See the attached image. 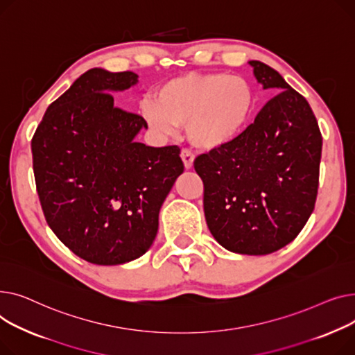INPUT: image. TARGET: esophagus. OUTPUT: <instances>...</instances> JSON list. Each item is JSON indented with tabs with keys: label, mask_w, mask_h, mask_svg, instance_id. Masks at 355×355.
<instances>
[{
	"label": "esophagus",
	"mask_w": 355,
	"mask_h": 355,
	"mask_svg": "<svg viewBox=\"0 0 355 355\" xmlns=\"http://www.w3.org/2000/svg\"><path fill=\"white\" fill-rule=\"evenodd\" d=\"M180 157H182V162H183V164H184V169H192V168H193L195 156L192 155L191 150L183 149L182 153H180Z\"/></svg>",
	"instance_id": "esophagus-1"
}]
</instances>
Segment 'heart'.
<instances>
[{
  "label": "heart",
  "instance_id": "obj_1",
  "mask_svg": "<svg viewBox=\"0 0 355 355\" xmlns=\"http://www.w3.org/2000/svg\"><path fill=\"white\" fill-rule=\"evenodd\" d=\"M254 109V92L239 76L225 73L187 74L157 90L156 103L144 101L141 112L162 135H175L186 124V135L200 150L231 144L245 129Z\"/></svg>",
  "mask_w": 355,
  "mask_h": 355
}]
</instances>
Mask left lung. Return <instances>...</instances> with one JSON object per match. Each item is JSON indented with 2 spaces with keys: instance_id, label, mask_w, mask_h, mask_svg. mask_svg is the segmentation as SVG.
Wrapping results in <instances>:
<instances>
[{
  "instance_id": "obj_1",
  "label": "left lung",
  "mask_w": 355,
  "mask_h": 355,
  "mask_svg": "<svg viewBox=\"0 0 355 355\" xmlns=\"http://www.w3.org/2000/svg\"><path fill=\"white\" fill-rule=\"evenodd\" d=\"M270 98L231 144L200 155L207 227L225 249L268 255L293 242L314 211L322 136L308 101L274 69L249 61Z\"/></svg>"
}]
</instances>
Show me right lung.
I'll return each mask as SVG.
<instances>
[{
	"mask_svg": "<svg viewBox=\"0 0 355 355\" xmlns=\"http://www.w3.org/2000/svg\"><path fill=\"white\" fill-rule=\"evenodd\" d=\"M133 71L92 69L53 101L31 140L46 220L73 254L121 265L149 251L160 207L183 163L178 146L136 141L148 123L114 106L110 93L139 83Z\"/></svg>",
	"mask_w": 355,
	"mask_h": 355,
	"instance_id": "right-lung-1",
	"label": "right lung"
}]
</instances>
